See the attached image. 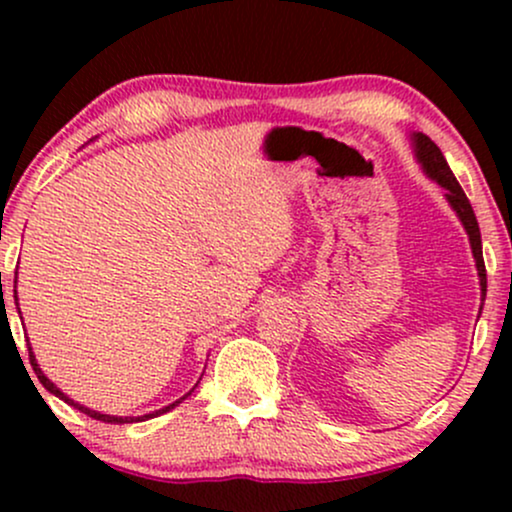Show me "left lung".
Masks as SVG:
<instances>
[{"label": "left lung", "instance_id": "1", "mask_svg": "<svg viewBox=\"0 0 512 512\" xmlns=\"http://www.w3.org/2000/svg\"><path fill=\"white\" fill-rule=\"evenodd\" d=\"M414 149H416V158H419V163L424 166V173L428 175V178H433L440 187H445V190H448V192H445V199H448L450 207L455 209V214L460 216L464 231H467L469 243H472L474 260H477V272H479V284H481V301H484V298H486V267H484V255H481L479 223H477V216H474L472 204H469L467 195H464L460 182H457L455 175H452V170L448 166V161H445L443 151H440L438 146L426 137V134H419V132L414 134ZM479 313H481V310H479Z\"/></svg>", "mask_w": 512, "mask_h": 512}]
</instances>
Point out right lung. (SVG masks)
<instances>
[{"instance_id":"add662e5","label":"right lung","mask_w":512,"mask_h":512,"mask_svg":"<svg viewBox=\"0 0 512 512\" xmlns=\"http://www.w3.org/2000/svg\"><path fill=\"white\" fill-rule=\"evenodd\" d=\"M14 284H16V281H14ZM14 293H16V291H14ZM14 298H16V296H14ZM28 356H31V366H33V370H35V375H38V380H40V383H43V387H45V390H48V392H52V395H57V397H60V399H64V402H67V404H72V407H74V409L84 411V414H88V416H91V419H96V421H105V424H134V421H144V419H151V416H158V414H166V411H170V409H175V407H178V404L182 402V399H185L187 395H190V392H192V390H195V387H192V390H190V392H187V395H185V397H180V399H178V402L168 404V407L158 409V411H156V414H146V416H125V419H122V416H110V414H101V411H93V409H86V407H84V404H76V402H74V399H69L67 395H64V392L60 390V387H57V385H52V383H50V380H48V378H45V373H43V370H40V368H38V361H35V356H33L31 346H28Z\"/></svg>"}]
</instances>
